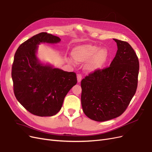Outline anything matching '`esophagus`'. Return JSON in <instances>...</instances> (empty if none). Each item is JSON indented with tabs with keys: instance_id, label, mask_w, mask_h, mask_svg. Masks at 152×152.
<instances>
[{
	"instance_id": "esophagus-1",
	"label": "esophagus",
	"mask_w": 152,
	"mask_h": 152,
	"mask_svg": "<svg viewBox=\"0 0 152 152\" xmlns=\"http://www.w3.org/2000/svg\"><path fill=\"white\" fill-rule=\"evenodd\" d=\"M77 77V81H78V83L80 82H81V80H82V75H81V74H78Z\"/></svg>"
}]
</instances>
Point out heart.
<instances>
[{"instance_id":"heart-1","label":"heart","mask_w":152,"mask_h":152,"mask_svg":"<svg viewBox=\"0 0 152 152\" xmlns=\"http://www.w3.org/2000/svg\"><path fill=\"white\" fill-rule=\"evenodd\" d=\"M72 56L77 64H82L90 60L86 65L89 72L97 70L105 65L108 59V52L106 49H101L96 46L86 45L75 47L72 51ZM70 64L72 61L68 60Z\"/></svg>"}]
</instances>
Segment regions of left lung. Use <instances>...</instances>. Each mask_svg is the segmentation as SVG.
<instances>
[{
  "instance_id": "8db88e82",
  "label": "left lung",
  "mask_w": 152,
  "mask_h": 152,
  "mask_svg": "<svg viewBox=\"0 0 152 152\" xmlns=\"http://www.w3.org/2000/svg\"><path fill=\"white\" fill-rule=\"evenodd\" d=\"M114 40L118 50L110 66L91 73L81 81L83 111L96 121H106L121 116L138 86L137 54L126 41Z\"/></svg>"
}]
</instances>
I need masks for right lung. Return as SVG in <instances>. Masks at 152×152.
<instances>
[{
	"mask_svg": "<svg viewBox=\"0 0 152 152\" xmlns=\"http://www.w3.org/2000/svg\"><path fill=\"white\" fill-rule=\"evenodd\" d=\"M60 40L54 35L40 33L20 45L14 55L11 73L14 95L36 116H52L58 113L67 93L77 82L75 72L43 65L36 57L39 43H56Z\"/></svg>",
	"mask_w": 152,
	"mask_h": 152,
	"instance_id": "right-lung-1",
	"label": "right lung"
}]
</instances>
